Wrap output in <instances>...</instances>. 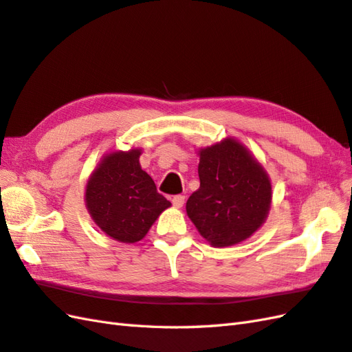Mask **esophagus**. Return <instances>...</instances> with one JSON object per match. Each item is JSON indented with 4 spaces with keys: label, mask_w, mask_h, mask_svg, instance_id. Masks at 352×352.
Here are the masks:
<instances>
[{
    "label": "esophagus",
    "mask_w": 352,
    "mask_h": 352,
    "mask_svg": "<svg viewBox=\"0 0 352 352\" xmlns=\"http://www.w3.org/2000/svg\"><path fill=\"white\" fill-rule=\"evenodd\" d=\"M184 199L186 197L183 195H177L173 197V205L175 206V208H182V206L184 205Z\"/></svg>",
    "instance_id": "34e87169"
}]
</instances>
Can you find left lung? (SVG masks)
<instances>
[{"instance_id":"obj_1","label":"left lung","mask_w":352,"mask_h":352,"mask_svg":"<svg viewBox=\"0 0 352 352\" xmlns=\"http://www.w3.org/2000/svg\"><path fill=\"white\" fill-rule=\"evenodd\" d=\"M201 186L186 204L188 219L212 247L245 241L265 223L272 186L263 166L235 138L199 150Z\"/></svg>"}]
</instances>
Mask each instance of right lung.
<instances>
[{
	"mask_svg": "<svg viewBox=\"0 0 352 352\" xmlns=\"http://www.w3.org/2000/svg\"><path fill=\"white\" fill-rule=\"evenodd\" d=\"M141 148L108 153L86 184V208L105 235L133 244L147 235L170 206L151 177L141 169Z\"/></svg>",
	"mask_w": 352,
	"mask_h": 352,
	"instance_id": "add662e5",
	"label": "right lung"
}]
</instances>
